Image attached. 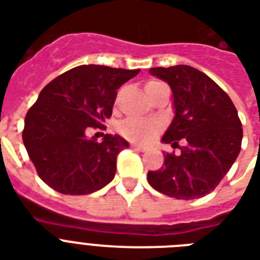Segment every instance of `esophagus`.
<instances>
[{
    "instance_id": "34e87169",
    "label": "esophagus",
    "mask_w": 260,
    "mask_h": 260,
    "mask_svg": "<svg viewBox=\"0 0 260 260\" xmlns=\"http://www.w3.org/2000/svg\"><path fill=\"white\" fill-rule=\"evenodd\" d=\"M132 148L136 151H140V152H144L147 151V147H143V146H138V144H132Z\"/></svg>"
}]
</instances>
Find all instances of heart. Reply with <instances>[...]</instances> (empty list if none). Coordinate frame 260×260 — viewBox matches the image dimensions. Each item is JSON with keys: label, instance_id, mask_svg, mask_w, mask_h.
Segmentation results:
<instances>
[{"label": "heart", "instance_id": "1", "mask_svg": "<svg viewBox=\"0 0 260 260\" xmlns=\"http://www.w3.org/2000/svg\"><path fill=\"white\" fill-rule=\"evenodd\" d=\"M156 81H152L154 83ZM154 122L150 121H143V120H129V121L124 122L120 128L121 132L125 138L134 140V142H144L147 139L150 138L152 132H154Z\"/></svg>", "mask_w": 260, "mask_h": 260}]
</instances>
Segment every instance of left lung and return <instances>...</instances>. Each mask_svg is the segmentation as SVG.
Segmentation results:
<instances>
[{
  "mask_svg": "<svg viewBox=\"0 0 260 260\" xmlns=\"http://www.w3.org/2000/svg\"><path fill=\"white\" fill-rule=\"evenodd\" d=\"M150 73L171 87L174 117L162 143L179 147L181 154H165L163 166L148 171V183L178 200L204 197L221 182L240 152L238 110L217 83L194 67H154ZM179 140L183 146H177Z\"/></svg>",
  "mask_w": 260,
  "mask_h": 260,
  "instance_id": "1",
  "label": "left lung"
}]
</instances>
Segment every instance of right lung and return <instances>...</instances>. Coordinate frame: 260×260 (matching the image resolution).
<instances>
[{
  "label": "right lung",
  "mask_w": 260,
  "mask_h": 260,
  "mask_svg": "<svg viewBox=\"0 0 260 260\" xmlns=\"http://www.w3.org/2000/svg\"><path fill=\"white\" fill-rule=\"evenodd\" d=\"M139 71L83 64L40 91L25 116L22 142L43 182L59 193L81 196L113 179L118 152L129 143L109 134L98 143L86 131L104 126L112 116L116 90Z\"/></svg>",
  "instance_id": "right-lung-1"
}]
</instances>
